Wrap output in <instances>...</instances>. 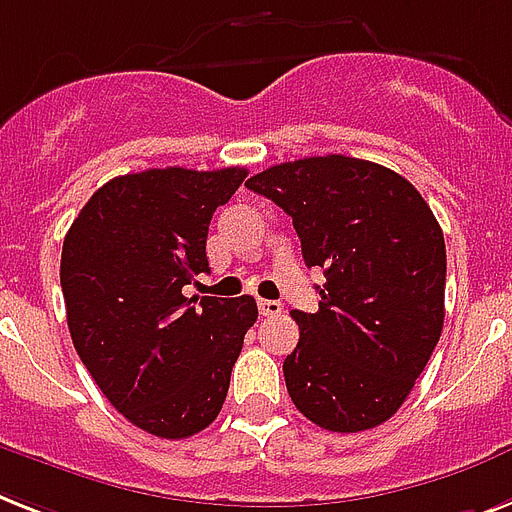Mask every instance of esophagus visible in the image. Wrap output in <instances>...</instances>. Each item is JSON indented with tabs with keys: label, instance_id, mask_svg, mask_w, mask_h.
<instances>
[{
	"label": "esophagus",
	"instance_id": "1",
	"mask_svg": "<svg viewBox=\"0 0 512 512\" xmlns=\"http://www.w3.org/2000/svg\"><path fill=\"white\" fill-rule=\"evenodd\" d=\"M259 312H261V317H277V314L282 312V304H280V301H269V298H261Z\"/></svg>",
	"mask_w": 512,
	"mask_h": 512
}]
</instances>
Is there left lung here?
Instances as JSON below:
<instances>
[{
	"label": "left lung",
	"mask_w": 512,
	"mask_h": 512,
	"mask_svg": "<svg viewBox=\"0 0 512 512\" xmlns=\"http://www.w3.org/2000/svg\"><path fill=\"white\" fill-rule=\"evenodd\" d=\"M245 187L293 219L306 267L327 280L317 312H290L301 330L282 362L290 399L325 431L386 423L444 327L447 248L436 216L396 171L349 155L280 163Z\"/></svg>",
	"instance_id": "1"
}]
</instances>
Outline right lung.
<instances>
[{
    "instance_id": "1",
    "label": "right lung",
    "mask_w": 512,
    "mask_h": 512,
    "mask_svg": "<svg viewBox=\"0 0 512 512\" xmlns=\"http://www.w3.org/2000/svg\"><path fill=\"white\" fill-rule=\"evenodd\" d=\"M245 174L169 166L110 179L63 240L73 346L108 402L161 439H187L214 423L259 317L251 296L182 293L208 272L211 216Z\"/></svg>"
}]
</instances>
